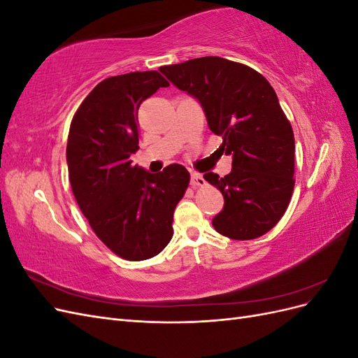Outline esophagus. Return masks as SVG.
<instances>
[{"instance_id":"34e87169","label":"esophagus","mask_w":358,"mask_h":358,"mask_svg":"<svg viewBox=\"0 0 358 358\" xmlns=\"http://www.w3.org/2000/svg\"><path fill=\"white\" fill-rule=\"evenodd\" d=\"M191 185H192V188L204 187V185H206V180H204V178L200 175V173H191Z\"/></svg>"}]
</instances>
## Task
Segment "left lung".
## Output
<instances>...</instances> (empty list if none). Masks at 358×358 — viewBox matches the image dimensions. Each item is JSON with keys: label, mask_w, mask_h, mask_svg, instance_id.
I'll use <instances>...</instances> for the list:
<instances>
[{"label": "left lung", "mask_w": 358, "mask_h": 358, "mask_svg": "<svg viewBox=\"0 0 358 358\" xmlns=\"http://www.w3.org/2000/svg\"><path fill=\"white\" fill-rule=\"evenodd\" d=\"M159 71L196 99L210 131L222 137L231 171L203 178L224 196L215 230L234 241H251L282 218L294 189V134L278 95L254 69L220 57L189 59Z\"/></svg>", "instance_id": "left-lung-1"}]
</instances>
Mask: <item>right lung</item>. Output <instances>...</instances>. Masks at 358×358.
Listing matches in <instances>:
<instances>
[{"instance_id": "obj_1", "label": "right lung", "mask_w": 358, "mask_h": 358, "mask_svg": "<svg viewBox=\"0 0 358 358\" xmlns=\"http://www.w3.org/2000/svg\"><path fill=\"white\" fill-rule=\"evenodd\" d=\"M169 82L158 71L104 79L76 112L67 142L71 189L99 239L129 262L152 258L173 236V212L189 173L170 164L159 173L133 166L138 107Z\"/></svg>"}]
</instances>
